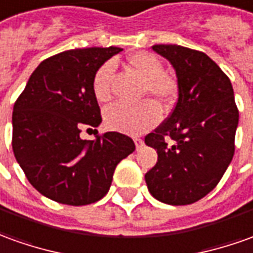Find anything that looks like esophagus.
I'll use <instances>...</instances> for the list:
<instances>
[{
	"instance_id": "esophagus-1",
	"label": "esophagus",
	"mask_w": 253,
	"mask_h": 253,
	"mask_svg": "<svg viewBox=\"0 0 253 253\" xmlns=\"http://www.w3.org/2000/svg\"><path fill=\"white\" fill-rule=\"evenodd\" d=\"M133 142H135L136 150L142 149V147H143V139H140V137H133Z\"/></svg>"
}]
</instances>
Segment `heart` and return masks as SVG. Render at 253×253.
<instances>
[{
    "label": "heart",
    "instance_id": "obj_1",
    "mask_svg": "<svg viewBox=\"0 0 253 253\" xmlns=\"http://www.w3.org/2000/svg\"><path fill=\"white\" fill-rule=\"evenodd\" d=\"M128 64L133 71L146 80L144 93L154 96L157 102L164 106L175 103L177 97V83L175 78L164 74L161 60L150 52H135L128 56ZM113 63L100 66L93 76L92 89L99 102H107L111 96L110 81L113 77ZM161 120V110L154 100H146L143 103L132 104L116 103L104 111V123L107 128L126 135H139L156 126Z\"/></svg>",
    "mask_w": 253,
    "mask_h": 253
}]
</instances>
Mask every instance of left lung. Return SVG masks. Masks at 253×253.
Segmentation results:
<instances>
[{
  "instance_id": "obj_1",
  "label": "left lung",
  "mask_w": 253,
  "mask_h": 253,
  "mask_svg": "<svg viewBox=\"0 0 253 253\" xmlns=\"http://www.w3.org/2000/svg\"><path fill=\"white\" fill-rule=\"evenodd\" d=\"M153 50L172 64L179 92L167 121L144 137L158 154L144 179L158 201L187 205L215 189L233 160L238 126L234 90L204 52L165 43Z\"/></svg>"
}]
</instances>
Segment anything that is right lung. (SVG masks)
Instances as JSON below:
<instances>
[{
  "mask_svg": "<svg viewBox=\"0 0 253 253\" xmlns=\"http://www.w3.org/2000/svg\"><path fill=\"white\" fill-rule=\"evenodd\" d=\"M121 48L64 50L29 78L12 114V149L31 186L52 201L88 205L103 198L118 163L135 151L129 136L106 132L80 137L102 123L93 76ZM96 130V129H95Z\"/></svg>",
  "mask_w": 253,
  "mask_h": 253,
  "instance_id": "add662e5",
  "label": "right lung"
}]
</instances>
